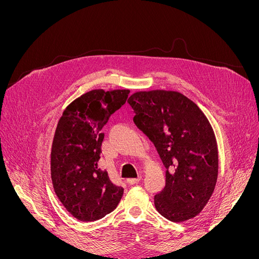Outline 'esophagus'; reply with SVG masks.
I'll return each mask as SVG.
<instances>
[{
    "mask_svg": "<svg viewBox=\"0 0 259 259\" xmlns=\"http://www.w3.org/2000/svg\"><path fill=\"white\" fill-rule=\"evenodd\" d=\"M140 180H142V177H138V178H128L126 179V183L130 184V185H135V184H138Z\"/></svg>",
    "mask_w": 259,
    "mask_h": 259,
    "instance_id": "34e87169",
    "label": "esophagus"
}]
</instances>
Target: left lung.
Listing matches in <instances>:
<instances>
[{
	"label": "left lung",
	"instance_id": "left-lung-1",
	"mask_svg": "<svg viewBox=\"0 0 259 259\" xmlns=\"http://www.w3.org/2000/svg\"><path fill=\"white\" fill-rule=\"evenodd\" d=\"M127 103L136 126L154 144L166 168L165 187L154 195L156 210L174 223L195 217L213 194L218 175L217 143L207 117L174 91L137 92Z\"/></svg>",
	"mask_w": 259,
	"mask_h": 259
}]
</instances>
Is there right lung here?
I'll return each mask as SVG.
<instances>
[{
  "label": "right lung",
  "instance_id": "obj_1",
  "mask_svg": "<svg viewBox=\"0 0 259 259\" xmlns=\"http://www.w3.org/2000/svg\"><path fill=\"white\" fill-rule=\"evenodd\" d=\"M128 90H93L66 109L53 139L51 175L55 193L81 222L105 217L119 204L124 189L98 168L103 130L109 117L128 97Z\"/></svg>",
  "mask_w": 259,
  "mask_h": 259
}]
</instances>
